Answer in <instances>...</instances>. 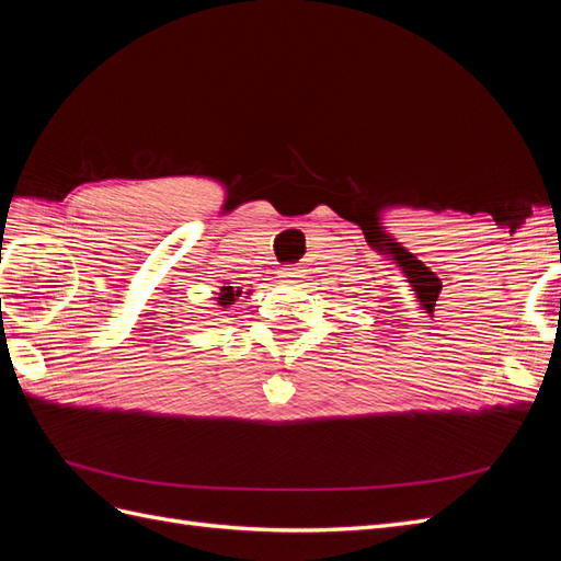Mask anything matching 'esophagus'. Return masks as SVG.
Segmentation results:
<instances>
[{
  "label": "esophagus",
  "mask_w": 561,
  "mask_h": 561,
  "mask_svg": "<svg viewBox=\"0 0 561 561\" xmlns=\"http://www.w3.org/2000/svg\"><path fill=\"white\" fill-rule=\"evenodd\" d=\"M280 278H283V280H295V278H299V268H297V266H285V268L280 271Z\"/></svg>",
  "instance_id": "esophagus-1"
}]
</instances>
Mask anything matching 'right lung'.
<instances>
[{
    "label": "right lung",
    "mask_w": 561,
    "mask_h": 561,
    "mask_svg": "<svg viewBox=\"0 0 561 561\" xmlns=\"http://www.w3.org/2000/svg\"><path fill=\"white\" fill-rule=\"evenodd\" d=\"M241 297V290H233V287L231 285H225L222 287V290H219L217 293V304H219V307H222V309H229L231 307V304L236 301V299H239Z\"/></svg>",
    "instance_id": "right-lung-1"
}]
</instances>
